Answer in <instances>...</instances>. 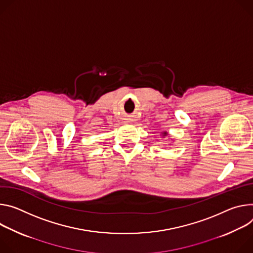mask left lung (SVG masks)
Here are the masks:
<instances>
[{"mask_svg": "<svg viewBox=\"0 0 253 253\" xmlns=\"http://www.w3.org/2000/svg\"><path fill=\"white\" fill-rule=\"evenodd\" d=\"M162 134H163V136H166V135L168 134V132H167V131H164V132H162Z\"/></svg>", "mask_w": 253, "mask_h": 253, "instance_id": "obj_1", "label": "left lung"}]
</instances>
